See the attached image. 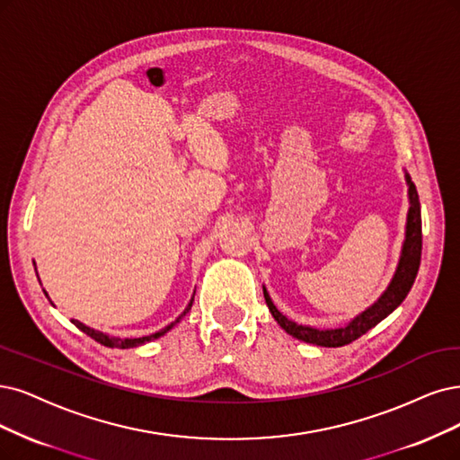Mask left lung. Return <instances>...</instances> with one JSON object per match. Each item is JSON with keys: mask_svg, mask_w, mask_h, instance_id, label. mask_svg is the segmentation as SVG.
<instances>
[{"mask_svg": "<svg viewBox=\"0 0 460 460\" xmlns=\"http://www.w3.org/2000/svg\"><path fill=\"white\" fill-rule=\"evenodd\" d=\"M407 185H410V214H407V227H405V241L402 248V258L396 269V275L386 288V292L379 297L377 303H373L367 311H364L360 316H356L349 326L337 328V330H316L311 326H301L296 322L288 320L270 301L267 290L263 288L265 303L273 314V318L279 322V326L290 333L296 339H301L305 343H313L320 347H343L349 345L356 339L362 337L371 328H376L383 318H386L393 313L398 305L410 294L411 286L415 282L417 270L420 265V250H422V229H420V202L415 190V183L410 176H405Z\"/></svg>", "mask_w": 460, "mask_h": 460, "instance_id": "obj_1", "label": "left lung"}]
</instances>
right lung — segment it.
Masks as SVG:
<instances>
[{
    "label": "right lung",
    "instance_id": "1",
    "mask_svg": "<svg viewBox=\"0 0 460 460\" xmlns=\"http://www.w3.org/2000/svg\"><path fill=\"white\" fill-rule=\"evenodd\" d=\"M47 296V294H45ZM191 305H193V299L190 301V305H187L185 307V311L172 322V324H168L166 328H163L161 332H157V333H151V335H147V337H138V339H119V337H110V335H106V333H102V332H96V330H93V328H89V326H84V324H81L79 320H72L74 324L83 332V333H87L89 337H93L94 341H98L100 345H104V347H111V349H130V347H138V345H144V343H147V341H153V339H157V337H161V335H164L168 330H172L178 322L190 313V309H191Z\"/></svg>",
    "mask_w": 460,
    "mask_h": 460
}]
</instances>
